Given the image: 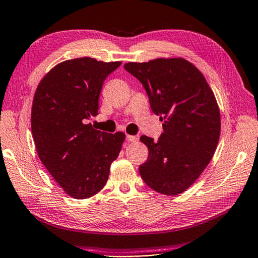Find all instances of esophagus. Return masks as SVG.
<instances>
[{
    "label": "esophagus",
    "instance_id": "34e87169",
    "mask_svg": "<svg viewBox=\"0 0 258 258\" xmlns=\"http://www.w3.org/2000/svg\"><path fill=\"white\" fill-rule=\"evenodd\" d=\"M125 140H126V142H129V143H133V142H136V141L138 140V138H137L136 136H133V135H126Z\"/></svg>",
    "mask_w": 258,
    "mask_h": 258
}]
</instances>
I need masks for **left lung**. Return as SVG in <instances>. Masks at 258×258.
Returning a JSON list of instances; mask_svg holds the SVG:
<instances>
[{"label":"left lung","instance_id":"1","mask_svg":"<svg viewBox=\"0 0 258 258\" xmlns=\"http://www.w3.org/2000/svg\"><path fill=\"white\" fill-rule=\"evenodd\" d=\"M124 69L142 83L150 106L164 121L159 140L143 135L149 157L140 174L157 192L187 190L209 165L220 135V112L207 79L184 58L129 62Z\"/></svg>","mask_w":258,"mask_h":258}]
</instances>
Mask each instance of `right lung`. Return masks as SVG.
<instances>
[{"label":"right lung","mask_w":258,"mask_h":258,"mask_svg":"<svg viewBox=\"0 0 258 258\" xmlns=\"http://www.w3.org/2000/svg\"><path fill=\"white\" fill-rule=\"evenodd\" d=\"M121 62L91 57L55 66L34 93L31 128L38 156L69 196L84 200L105 187L125 135L86 124L98 115L102 84Z\"/></svg>","instance_id":"1"}]
</instances>
